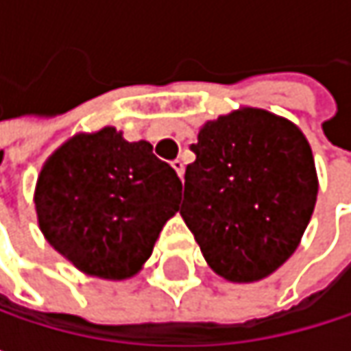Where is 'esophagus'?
<instances>
[{
  "instance_id": "34e87169",
  "label": "esophagus",
  "mask_w": 351,
  "mask_h": 351,
  "mask_svg": "<svg viewBox=\"0 0 351 351\" xmlns=\"http://www.w3.org/2000/svg\"><path fill=\"white\" fill-rule=\"evenodd\" d=\"M173 169L176 171V175L182 178V175H184V162L180 160V158H176V160H173Z\"/></svg>"
}]
</instances>
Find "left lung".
<instances>
[{
  "mask_svg": "<svg viewBox=\"0 0 351 351\" xmlns=\"http://www.w3.org/2000/svg\"><path fill=\"white\" fill-rule=\"evenodd\" d=\"M184 171L180 215L209 268L258 282L301 244L315 209L311 146L291 119L240 107L201 125Z\"/></svg>",
  "mask_w": 351,
  "mask_h": 351,
  "instance_id": "obj_1",
  "label": "left lung"
}]
</instances>
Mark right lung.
Wrapping results in <instances>:
<instances>
[{
	"label": "right lung",
	"mask_w": 351,
	"mask_h": 351,
	"mask_svg": "<svg viewBox=\"0 0 351 351\" xmlns=\"http://www.w3.org/2000/svg\"><path fill=\"white\" fill-rule=\"evenodd\" d=\"M180 178L146 140L128 142L113 125L79 132L42 165L34 189L40 232L77 270L136 276L165 223L178 211Z\"/></svg>",
	"instance_id": "1"
}]
</instances>
